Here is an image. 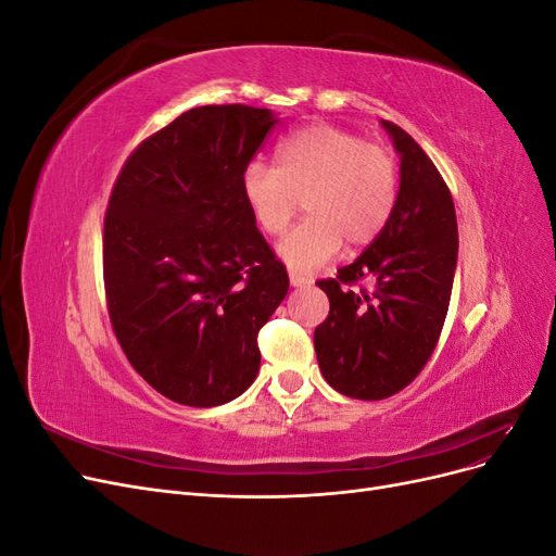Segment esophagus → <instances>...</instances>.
I'll use <instances>...</instances> for the list:
<instances>
[{"mask_svg": "<svg viewBox=\"0 0 556 556\" xmlns=\"http://www.w3.org/2000/svg\"><path fill=\"white\" fill-rule=\"evenodd\" d=\"M290 285H292V288H306V285H311V280L306 276L290 274Z\"/></svg>", "mask_w": 556, "mask_h": 556, "instance_id": "esophagus-1", "label": "esophagus"}]
</instances>
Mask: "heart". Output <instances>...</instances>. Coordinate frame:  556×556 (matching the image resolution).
I'll return each mask as SVG.
<instances>
[{
  "mask_svg": "<svg viewBox=\"0 0 556 556\" xmlns=\"http://www.w3.org/2000/svg\"><path fill=\"white\" fill-rule=\"evenodd\" d=\"M241 194L255 225L278 237L304 197L308 217L276 252L296 274L331 262L343 245H371L390 223L399 194L392 153L333 125H311L276 148V166L250 162L241 172Z\"/></svg>",
  "mask_w": 556,
  "mask_h": 556,
  "instance_id": "heart-1",
  "label": "heart"
}]
</instances>
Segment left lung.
<instances>
[{
    "label": "left lung",
    "instance_id": "left-lung-1",
    "mask_svg": "<svg viewBox=\"0 0 556 556\" xmlns=\"http://www.w3.org/2000/svg\"><path fill=\"white\" fill-rule=\"evenodd\" d=\"M399 194L390 223L362 255L319 280L329 315L315 329V355L325 380L352 399L396 394L422 371L439 341L457 271V215L439 169L394 123ZM372 282L371 291L348 283Z\"/></svg>",
    "mask_w": 556,
    "mask_h": 556
}]
</instances>
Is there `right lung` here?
Segmentation results:
<instances>
[{"mask_svg": "<svg viewBox=\"0 0 556 556\" xmlns=\"http://www.w3.org/2000/svg\"><path fill=\"white\" fill-rule=\"evenodd\" d=\"M276 123L243 104L185 111L134 150L111 192L113 331L137 374L182 406H223L255 382L257 331L290 290L241 194Z\"/></svg>", "mask_w": 556, "mask_h": 556, "instance_id": "right-lung-1", "label": "right lung"}]
</instances>
